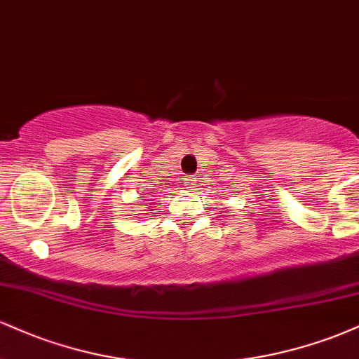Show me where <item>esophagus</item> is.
I'll return each mask as SVG.
<instances>
[{
  "instance_id": "1",
  "label": "esophagus",
  "mask_w": 359,
  "mask_h": 359,
  "mask_svg": "<svg viewBox=\"0 0 359 359\" xmlns=\"http://www.w3.org/2000/svg\"><path fill=\"white\" fill-rule=\"evenodd\" d=\"M196 182H197V179H196V175H187V179H185V187L187 189H192L194 185H196Z\"/></svg>"
}]
</instances>
